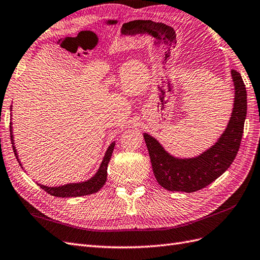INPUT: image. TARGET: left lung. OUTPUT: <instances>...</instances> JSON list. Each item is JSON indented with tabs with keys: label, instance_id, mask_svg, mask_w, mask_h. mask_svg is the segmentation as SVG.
<instances>
[{
	"label": "left lung",
	"instance_id": "left-lung-1",
	"mask_svg": "<svg viewBox=\"0 0 260 260\" xmlns=\"http://www.w3.org/2000/svg\"><path fill=\"white\" fill-rule=\"evenodd\" d=\"M234 83V106L228 127L217 141L198 156L180 158L171 155L155 138L143 133L154 176L170 191L193 192L207 187L233 163L241 145L247 114V93L241 74L231 71Z\"/></svg>",
	"mask_w": 260,
	"mask_h": 260
}]
</instances>
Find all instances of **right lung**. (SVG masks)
<instances>
[{"label": "right lung", "instance_id": "add662e5", "mask_svg": "<svg viewBox=\"0 0 260 260\" xmlns=\"http://www.w3.org/2000/svg\"><path fill=\"white\" fill-rule=\"evenodd\" d=\"M12 107V105H11ZM12 111V108H11ZM10 133H11V141L13 144V151L14 154L18 160V163L20 166H23L20 160L18 158V154L15 147V143H14V136H13V127H12V122L10 123ZM115 141L111 142V144L108 146V149L105 153V155L103 157V160L101 163L100 168L96 172L93 177H90L89 179L85 181H81V182H70V184H66L62 186H55V187H48L41 184H37L40 188H43L45 191H47L49 194L54 196V197H61V198H70V197H81V196H86V194H92L97 192L100 189L104 186L105 182L107 180V167L108 163L110 160L111 155H113V151L115 147ZM23 168V167H22Z\"/></svg>", "mask_w": 260, "mask_h": 260}]
</instances>
